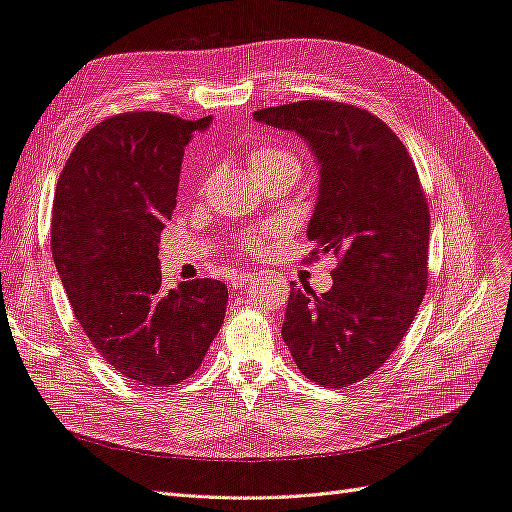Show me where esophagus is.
Listing matches in <instances>:
<instances>
[{
    "label": "esophagus",
    "mask_w": 512,
    "mask_h": 512,
    "mask_svg": "<svg viewBox=\"0 0 512 512\" xmlns=\"http://www.w3.org/2000/svg\"><path fill=\"white\" fill-rule=\"evenodd\" d=\"M254 277H258V275L256 273H241V275L235 277V280H232V288H241L245 284H250Z\"/></svg>",
    "instance_id": "obj_1"
}]
</instances>
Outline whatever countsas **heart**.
<instances>
[{"instance_id":"obj_1","label":"heart","mask_w":512,"mask_h":512,"mask_svg":"<svg viewBox=\"0 0 512 512\" xmlns=\"http://www.w3.org/2000/svg\"><path fill=\"white\" fill-rule=\"evenodd\" d=\"M247 166H250L254 177L262 173H271V170H277V168H294L301 173V162L297 160V156H294L292 151L275 147V145L254 147L250 151V156H247ZM275 237H277V226H267L265 230L258 232V235L250 239V247H254V250H262L265 243L273 241Z\"/></svg>"}]
</instances>
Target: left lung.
I'll return each instance as SVG.
<instances>
[{"label": "left lung", "mask_w": 512, "mask_h": 512, "mask_svg": "<svg viewBox=\"0 0 512 512\" xmlns=\"http://www.w3.org/2000/svg\"><path fill=\"white\" fill-rule=\"evenodd\" d=\"M318 166L307 224L316 254L339 258L331 290L290 284L282 337L303 376L329 389L367 378L406 335L427 290L429 209L416 168L384 121L342 102L262 108Z\"/></svg>", "instance_id": "left-lung-1"}]
</instances>
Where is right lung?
Returning <instances> with one entry per match:
<instances>
[{
  "instance_id": "add662e5",
  "label": "right lung",
  "mask_w": 512,
  "mask_h": 512,
  "mask_svg": "<svg viewBox=\"0 0 512 512\" xmlns=\"http://www.w3.org/2000/svg\"><path fill=\"white\" fill-rule=\"evenodd\" d=\"M213 117L123 113L91 128L61 170L51 220L57 273L104 361L136 384L183 382L218 335V280L162 290L160 232L177 205L183 151Z\"/></svg>"
}]
</instances>
